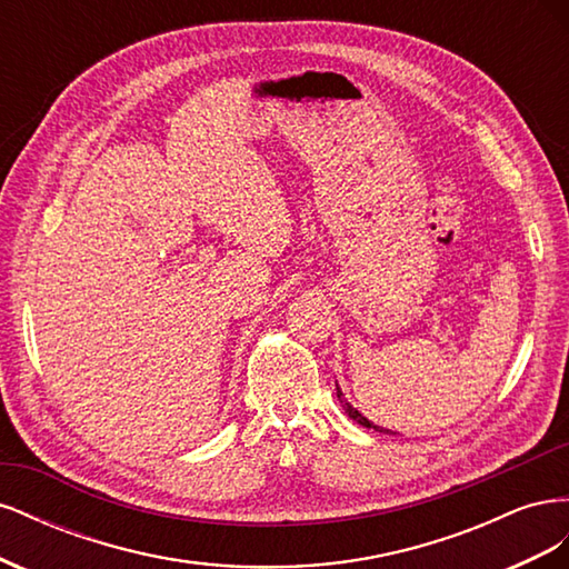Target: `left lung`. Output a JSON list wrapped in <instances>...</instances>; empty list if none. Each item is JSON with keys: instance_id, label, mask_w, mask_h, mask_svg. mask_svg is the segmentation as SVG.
I'll list each match as a JSON object with an SVG mask.
<instances>
[{"instance_id": "left-lung-1", "label": "left lung", "mask_w": 569, "mask_h": 569, "mask_svg": "<svg viewBox=\"0 0 569 569\" xmlns=\"http://www.w3.org/2000/svg\"><path fill=\"white\" fill-rule=\"evenodd\" d=\"M337 399H339V403L343 406V410H347V416L351 418V420H356L358 425H363V427H368V429H375V432H387V435H396V432H391V429H385V427H377L375 422H370L363 412H358L347 399H343V393H341V389L337 387Z\"/></svg>"}]
</instances>
